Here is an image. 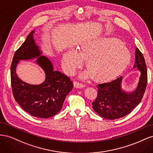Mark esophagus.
Masks as SVG:
<instances>
[{
    "instance_id": "esophagus-1",
    "label": "esophagus",
    "mask_w": 153,
    "mask_h": 153,
    "mask_svg": "<svg viewBox=\"0 0 153 153\" xmlns=\"http://www.w3.org/2000/svg\"><path fill=\"white\" fill-rule=\"evenodd\" d=\"M74 87L76 88H78V89H80V88L85 87V85L83 84H81V83H79L78 82H74Z\"/></svg>"
}]
</instances>
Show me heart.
Listing matches in <instances>:
<instances>
[{"mask_svg":"<svg viewBox=\"0 0 153 153\" xmlns=\"http://www.w3.org/2000/svg\"><path fill=\"white\" fill-rule=\"evenodd\" d=\"M131 55L127 47L119 39L99 36L83 41L78 52L73 49L64 54L62 64L68 73H73L85 60L87 70L82 78L93 76L96 80H108L121 73L126 67Z\"/></svg>","mask_w":153,"mask_h":153,"instance_id":"1","label":"heart"}]
</instances>
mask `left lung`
Instances as JSON below:
<instances>
[{"instance_id": "1", "label": "left lung", "mask_w": 153, "mask_h": 153, "mask_svg": "<svg viewBox=\"0 0 153 153\" xmlns=\"http://www.w3.org/2000/svg\"><path fill=\"white\" fill-rule=\"evenodd\" d=\"M133 68L140 72L137 87L133 92L123 89L122 76L112 82L98 85V96L92 104L94 110L101 117L110 120L121 118L140 103L146 91L147 72L145 59L138 48L135 50Z\"/></svg>"}]
</instances>
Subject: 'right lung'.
Masks as SVG:
<instances>
[{"label": "right lung", "mask_w": 153, "mask_h": 153, "mask_svg": "<svg viewBox=\"0 0 153 153\" xmlns=\"http://www.w3.org/2000/svg\"><path fill=\"white\" fill-rule=\"evenodd\" d=\"M35 30L27 36L25 42L14 55L11 66V79L13 96L22 109L32 116L47 119L61 110L66 96L73 87L72 82L64 74L55 71L52 61L42 55V51L34 38ZM36 58L42 68L45 80L42 84L31 85L22 81L16 73L22 59Z\"/></svg>", "instance_id": "right-lung-1"}]
</instances>
